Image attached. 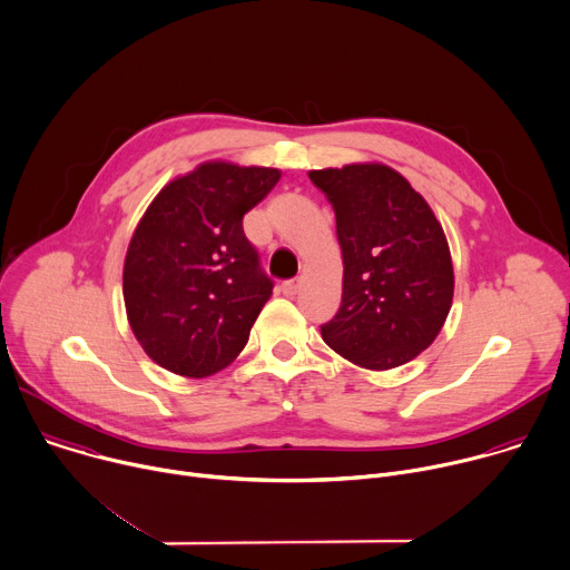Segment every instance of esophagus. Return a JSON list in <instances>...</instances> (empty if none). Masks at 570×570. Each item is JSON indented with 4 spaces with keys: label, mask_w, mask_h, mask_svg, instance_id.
<instances>
[{
    "label": "esophagus",
    "mask_w": 570,
    "mask_h": 570,
    "mask_svg": "<svg viewBox=\"0 0 570 570\" xmlns=\"http://www.w3.org/2000/svg\"><path fill=\"white\" fill-rule=\"evenodd\" d=\"M299 286H302V279H286V282H282V293L293 297V295H297Z\"/></svg>",
    "instance_id": "1"
}]
</instances>
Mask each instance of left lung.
Instances as JSON below:
<instances>
[{
	"label": "left lung",
	"mask_w": 570,
	"mask_h": 570,
	"mask_svg": "<svg viewBox=\"0 0 570 570\" xmlns=\"http://www.w3.org/2000/svg\"><path fill=\"white\" fill-rule=\"evenodd\" d=\"M308 178L335 213L342 302L324 342L364 368H394L425 351L445 324L454 271L428 202L396 169L355 163Z\"/></svg>",
	"instance_id": "8db88e82"
}]
</instances>
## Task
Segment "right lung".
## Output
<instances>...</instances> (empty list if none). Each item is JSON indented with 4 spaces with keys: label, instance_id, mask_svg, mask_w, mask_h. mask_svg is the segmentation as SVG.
<instances>
[{
    "label": "right lung",
    "instance_id": "1",
    "mask_svg": "<svg viewBox=\"0 0 570 570\" xmlns=\"http://www.w3.org/2000/svg\"><path fill=\"white\" fill-rule=\"evenodd\" d=\"M273 167L204 163L167 183L127 248L129 326L163 368L206 377L228 366L273 295L244 215L277 185Z\"/></svg>",
    "mask_w": 570,
    "mask_h": 570
}]
</instances>
